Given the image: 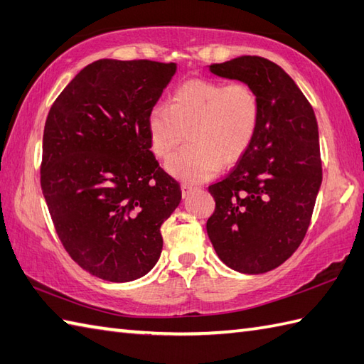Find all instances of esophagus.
Returning <instances> with one entry per match:
<instances>
[{"instance_id":"esophagus-1","label":"esophagus","mask_w":364,"mask_h":364,"mask_svg":"<svg viewBox=\"0 0 364 364\" xmlns=\"http://www.w3.org/2000/svg\"><path fill=\"white\" fill-rule=\"evenodd\" d=\"M181 190H182V198H188L191 193L196 190V187H193V185H188V183H183Z\"/></svg>"}]
</instances>
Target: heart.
Listing matches in <instances>:
<instances>
[{
	"instance_id": "obj_1",
	"label": "heart",
	"mask_w": 364,
	"mask_h": 364,
	"mask_svg": "<svg viewBox=\"0 0 364 364\" xmlns=\"http://www.w3.org/2000/svg\"><path fill=\"white\" fill-rule=\"evenodd\" d=\"M260 121V101L245 82L191 79L174 90L169 107L157 104L148 114L151 149L166 159L188 132L191 143L166 161L168 173L183 182H204L223 164L232 165L249 149Z\"/></svg>"
}]
</instances>
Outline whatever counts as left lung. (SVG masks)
Wrapping results in <instances>:
<instances>
[{"label":"left lung","mask_w":364,"mask_h":364,"mask_svg":"<svg viewBox=\"0 0 364 364\" xmlns=\"http://www.w3.org/2000/svg\"><path fill=\"white\" fill-rule=\"evenodd\" d=\"M254 88L260 121L230 174L208 187L215 212L208 238L221 262L243 274L277 268L302 243L322 182L313 107L277 63L258 55L208 65Z\"/></svg>","instance_id":"8db88e82"}]
</instances>
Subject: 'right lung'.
Returning a JSON list of instances; mask_svg holds the SVG:
<instances>
[{"mask_svg": "<svg viewBox=\"0 0 364 364\" xmlns=\"http://www.w3.org/2000/svg\"><path fill=\"white\" fill-rule=\"evenodd\" d=\"M177 70L96 60L63 88L43 132L42 191L70 257L92 276L131 282L154 268L160 225L182 199L151 151L146 119Z\"/></svg>", "mask_w": 364, "mask_h": 364, "instance_id": "add662e5", "label": "right lung"}]
</instances>
